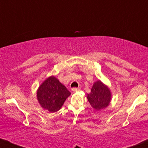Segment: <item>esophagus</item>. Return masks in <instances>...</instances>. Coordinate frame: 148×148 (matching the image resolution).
<instances>
[{
	"instance_id": "1",
	"label": "esophagus",
	"mask_w": 148,
	"mask_h": 148,
	"mask_svg": "<svg viewBox=\"0 0 148 148\" xmlns=\"http://www.w3.org/2000/svg\"><path fill=\"white\" fill-rule=\"evenodd\" d=\"M72 90L73 92H76L80 90V88H73L72 89Z\"/></svg>"
}]
</instances>
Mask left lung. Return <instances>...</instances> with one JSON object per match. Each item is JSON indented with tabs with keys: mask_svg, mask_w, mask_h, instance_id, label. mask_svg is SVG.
Returning a JSON list of instances; mask_svg holds the SVG:
<instances>
[{
	"mask_svg": "<svg viewBox=\"0 0 148 148\" xmlns=\"http://www.w3.org/2000/svg\"><path fill=\"white\" fill-rule=\"evenodd\" d=\"M87 99L94 109L100 111L109 105L111 92L108 86L98 80L93 84L90 93L87 95Z\"/></svg>",
	"mask_w": 148,
	"mask_h": 148,
	"instance_id": "8db88e82",
	"label": "left lung"
}]
</instances>
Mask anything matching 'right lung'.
<instances>
[{
    "instance_id": "obj_1",
    "label": "right lung",
    "mask_w": 148,
    "mask_h": 148,
    "mask_svg": "<svg viewBox=\"0 0 148 148\" xmlns=\"http://www.w3.org/2000/svg\"><path fill=\"white\" fill-rule=\"evenodd\" d=\"M70 95V92L54 76L47 78L37 90L38 102L51 113L59 111Z\"/></svg>"
}]
</instances>
